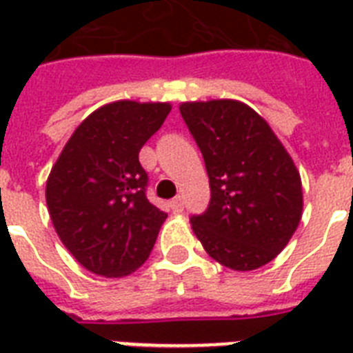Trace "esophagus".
I'll list each match as a JSON object with an SVG mask.
<instances>
[{
  "label": "esophagus",
  "instance_id": "34e87169",
  "mask_svg": "<svg viewBox=\"0 0 353 353\" xmlns=\"http://www.w3.org/2000/svg\"><path fill=\"white\" fill-rule=\"evenodd\" d=\"M170 207H172V210H174V212H181V210H183V198H181V196H177V198L172 199Z\"/></svg>",
  "mask_w": 353,
  "mask_h": 353
}]
</instances>
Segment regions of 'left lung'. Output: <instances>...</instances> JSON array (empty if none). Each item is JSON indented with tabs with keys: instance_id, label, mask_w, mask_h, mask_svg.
<instances>
[{
	"instance_id": "8db88e82",
	"label": "left lung",
	"mask_w": 353,
	"mask_h": 353,
	"mask_svg": "<svg viewBox=\"0 0 353 353\" xmlns=\"http://www.w3.org/2000/svg\"><path fill=\"white\" fill-rule=\"evenodd\" d=\"M209 174L210 203L190 225L210 258L234 271L269 263L302 218V181L271 126L232 99L181 102Z\"/></svg>"
}]
</instances>
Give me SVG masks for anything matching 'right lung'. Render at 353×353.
<instances>
[{"label": "right lung", "instance_id": "right-lung-1", "mask_svg": "<svg viewBox=\"0 0 353 353\" xmlns=\"http://www.w3.org/2000/svg\"><path fill=\"white\" fill-rule=\"evenodd\" d=\"M170 110V102L104 104L80 122L52 165L49 216L63 245L91 273L132 274L154 249L166 214L146 198L139 152Z\"/></svg>", "mask_w": 353, "mask_h": 353}]
</instances>
